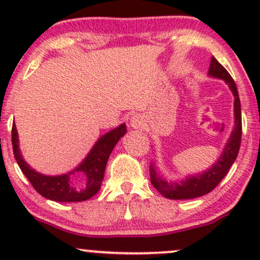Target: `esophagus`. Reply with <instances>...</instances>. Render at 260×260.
I'll return each mask as SVG.
<instances>
[{"label": "esophagus", "instance_id": "34e87169", "mask_svg": "<svg viewBox=\"0 0 260 260\" xmlns=\"http://www.w3.org/2000/svg\"><path fill=\"white\" fill-rule=\"evenodd\" d=\"M129 124L131 127L134 128V129H139V128L144 126V118H143V116L140 115H134L131 117Z\"/></svg>", "mask_w": 260, "mask_h": 260}]
</instances>
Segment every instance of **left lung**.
Masks as SVG:
<instances>
[{"instance_id":"left-lung-1","label":"left lung","mask_w":260,"mask_h":260,"mask_svg":"<svg viewBox=\"0 0 260 260\" xmlns=\"http://www.w3.org/2000/svg\"><path fill=\"white\" fill-rule=\"evenodd\" d=\"M209 76L225 80L226 84L229 85L232 94H234L235 128L228 143H226L225 148H223L219 160L210 169L202 172V174L189 176L186 180H182L180 182L166 181L165 178H162L157 174L155 166L150 165L149 171H150L151 184L159 190L161 194L169 199H193L211 192L228 174L230 168L237 157L238 151H240L241 138H242V116H241V103L240 98H238L237 86H236L235 80L232 79L230 73L222 67V64L217 62L215 57H211Z\"/></svg>"}]
</instances>
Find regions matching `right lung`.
Here are the masks:
<instances>
[{
  "label": "right lung",
  "mask_w": 260,
  "mask_h": 260,
  "mask_svg": "<svg viewBox=\"0 0 260 260\" xmlns=\"http://www.w3.org/2000/svg\"><path fill=\"white\" fill-rule=\"evenodd\" d=\"M126 132L127 127L123 123L115 129L110 131L109 133L104 134L95 143L90 153L86 155L78 168L68 174L59 176L39 174L25 162L19 150L16 124L12 126V145H13V154L18 165L38 193L55 202H84L99 192L110 154ZM76 173L81 176L78 180L73 178V175Z\"/></svg>",
  "instance_id": "1"
}]
</instances>
